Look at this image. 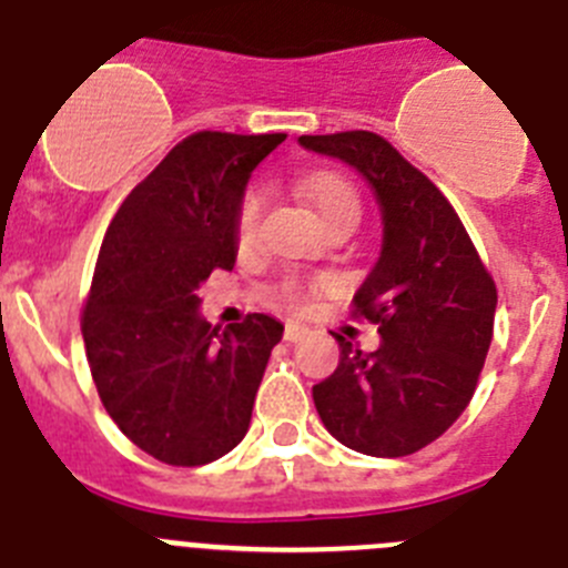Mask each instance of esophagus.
<instances>
[{
	"instance_id": "obj_1",
	"label": "esophagus",
	"mask_w": 568,
	"mask_h": 568,
	"mask_svg": "<svg viewBox=\"0 0 568 568\" xmlns=\"http://www.w3.org/2000/svg\"><path fill=\"white\" fill-rule=\"evenodd\" d=\"M310 329L304 327V324H298V321H287V324H284V341H290V344L301 341Z\"/></svg>"
}]
</instances>
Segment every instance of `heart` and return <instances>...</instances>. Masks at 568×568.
Returning a JSON list of instances; mask_svg holds the SVG:
<instances>
[{"mask_svg":"<svg viewBox=\"0 0 568 568\" xmlns=\"http://www.w3.org/2000/svg\"><path fill=\"white\" fill-rule=\"evenodd\" d=\"M298 193L318 210V215L329 224L335 222H358L361 215V195L358 187H355L344 173H335V170H318V173H310L307 179L298 182ZM261 207H264V193L258 187H247L244 195H241L239 207H235V244L241 250H247L255 241V233H258V219ZM313 290V284L301 278H287L281 281L275 287L273 298L284 307H301L307 293Z\"/></svg>","mask_w":568,"mask_h":568,"instance_id":"heart-1","label":"heart"}]
</instances>
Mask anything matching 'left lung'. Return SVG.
Segmentation results:
<instances>
[{
    "label": "left lung",
    "instance_id": "1",
    "mask_svg": "<svg viewBox=\"0 0 568 568\" xmlns=\"http://www.w3.org/2000/svg\"><path fill=\"white\" fill-rule=\"evenodd\" d=\"M373 184L384 244L353 298V318L381 333L375 353L333 333L338 369L313 386L333 438L373 458H404L469 406L495 329L498 290L464 222L418 168L369 130L301 135Z\"/></svg>",
    "mask_w": 568,
    "mask_h": 568
}]
</instances>
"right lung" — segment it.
I'll return each mask as SVG.
<instances>
[{
  "label": "right lung",
  "mask_w": 568,
  "mask_h": 568,
  "mask_svg": "<svg viewBox=\"0 0 568 568\" xmlns=\"http://www.w3.org/2000/svg\"><path fill=\"white\" fill-rule=\"evenodd\" d=\"M287 133L199 130L130 190L104 233L82 338L113 424L170 466L219 460L247 435L258 384L281 341L253 313L219 329L199 315V284L235 264V207Z\"/></svg>",
  "instance_id": "right-lung-1"
}]
</instances>
